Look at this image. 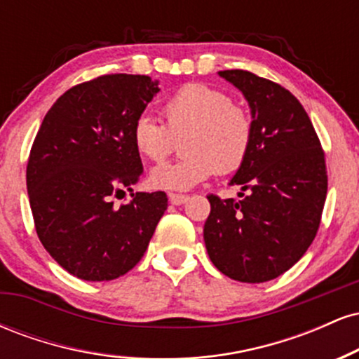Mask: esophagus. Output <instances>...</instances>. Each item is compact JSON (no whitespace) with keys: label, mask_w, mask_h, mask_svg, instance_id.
Segmentation results:
<instances>
[{"label":"esophagus","mask_w":359,"mask_h":359,"mask_svg":"<svg viewBox=\"0 0 359 359\" xmlns=\"http://www.w3.org/2000/svg\"><path fill=\"white\" fill-rule=\"evenodd\" d=\"M168 199H170L172 204L180 205V204L187 203L189 196H185V194H174V192H172V194H168Z\"/></svg>","instance_id":"obj_1"}]
</instances>
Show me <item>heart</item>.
Masks as SVG:
<instances>
[{
    "instance_id": "obj_1",
    "label": "heart",
    "mask_w": 359,
    "mask_h": 359,
    "mask_svg": "<svg viewBox=\"0 0 359 359\" xmlns=\"http://www.w3.org/2000/svg\"><path fill=\"white\" fill-rule=\"evenodd\" d=\"M165 125L142 114L131 128V142L140 156L163 162L182 138L185 156L151 170L150 184L162 191H189L216 172L233 174L248 158L255 137L253 116L236 104L228 90L191 82L162 104Z\"/></svg>"
}]
</instances>
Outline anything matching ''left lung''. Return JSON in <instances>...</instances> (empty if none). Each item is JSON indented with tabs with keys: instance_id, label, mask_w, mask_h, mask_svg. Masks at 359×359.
I'll list each match as a JSON object with an SVG mask.
<instances>
[{
	"instance_id": "1",
	"label": "left lung",
	"mask_w": 359,
	"mask_h": 359,
	"mask_svg": "<svg viewBox=\"0 0 359 359\" xmlns=\"http://www.w3.org/2000/svg\"><path fill=\"white\" fill-rule=\"evenodd\" d=\"M221 77L251 106L255 137L231 184L241 201L209 194L204 224L209 258L226 277L262 283L280 277L314 241L327 194V168L311 118L290 90L257 74L233 69Z\"/></svg>"
}]
</instances>
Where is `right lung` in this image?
<instances>
[{
  "mask_svg": "<svg viewBox=\"0 0 359 359\" xmlns=\"http://www.w3.org/2000/svg\"><path fill=\"white\" fill-rule=\"evenodd\" d=\"M156 93L148 76L106 74L65 90L45 114L27 163L28 199L43 248L74 277L128 273L165 212L162 191L113 203L142 175L131 128Z\"/></svg>",
  "mask_w": 359,
  "mask_h": 359,
  "instance_id": "obj_1",
  "label": "right lung"
}]
</instances>
